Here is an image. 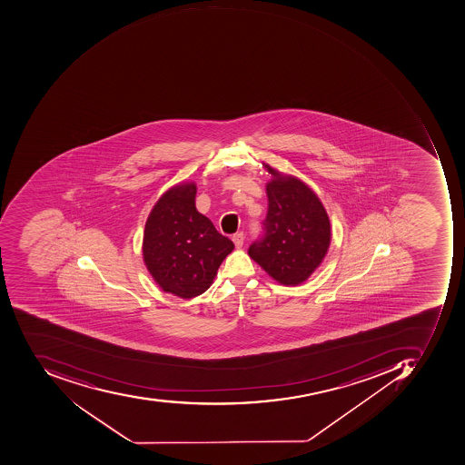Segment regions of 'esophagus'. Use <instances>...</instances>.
<instances>
[{
  "instance_id": "1",
  "label": "esophagus",
  "mask_w": 465,
  "mask_h": 465,
  "mask_svg": "<svg viewBox=\"0 0 465 465\" xmlns=\"http://www.w3.org/2000/svg\"><path fill=\"white\" fill-rule=\"evenodd\" d=\"M232 240H233L234 246H236L237 249H240V247L243 246L244 243V234L240 232V233L233 234V236H232Z\"/></svg>"
}]
</instances>
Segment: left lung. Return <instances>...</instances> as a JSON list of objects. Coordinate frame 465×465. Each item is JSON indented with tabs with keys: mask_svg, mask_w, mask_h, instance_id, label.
I'll list each match as a JSON object with an SVG mask.
<instances>
[{
	"mask_svg": "<svg viewBox=\"0 0 465 465\" xmlns=\"http://www.w3.org/2000/svg\"><path fill=\"white\" fill-rule=\"evenodd\" d=\"M272 179L265 185L264 236L249 255L276 282L303 283L322 264L331 243V223L316 193L306 183L264 164Z\"/></svg>",
	"mask_w": 465,
	"mask_h": 465,
	"instance_id": "obj_1",
	"label": "left lung"
}]
</instances>
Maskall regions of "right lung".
I'll use <instances>...</instances> for the list:
<instances>
[{"mask_svg": "<svg viewBox=\"0 0 465 465\" xmlns=\"http://www.w3.org/2000/svg\"><path fill=\"white\" fill-rule=\"evenodd\" d=\"M195 194L194 182L173 185L156 201L143 231L146 270L162 291L182 299L207 291L219 265L234 249L231 240L198 213Z\"/></svg>", "mask_w": 465, "mask_h": 465, "instance_id": "add662e5", "label": "right lung"}]
</instances>
